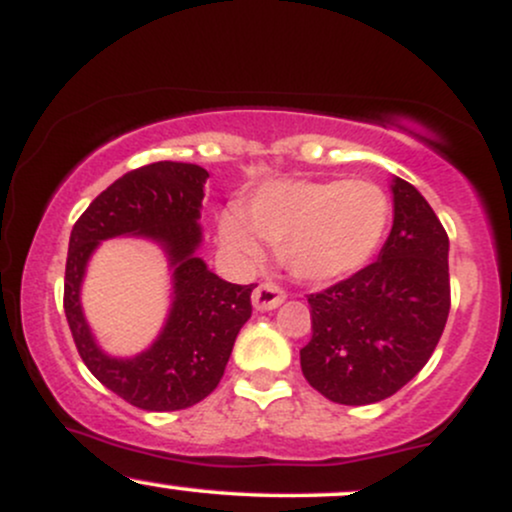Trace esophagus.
I'll return each mask as SVG.
<instances>
[{
	"label": "esophagus",
	"mask_w": 512,
	"mask_h": 512,
	"mask_svg": "<svg viewBox=\"0 0 512 512\" xmlns=\"http://www.w3.org/2000/svg\"><path fill=\"white\" fill-rule=\"evenodd\" d=\"M283 300H286V291L274 281H264L252 291V305L260 312L274 310V307H279Z\"/></svg>",
	"instance_id": "34e87169"
}]
</instances>
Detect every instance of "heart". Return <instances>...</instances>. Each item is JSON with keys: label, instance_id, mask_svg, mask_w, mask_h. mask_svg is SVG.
Masks as SVG:
<instances>
[{"label": "heart", "instance_id": "obj_1", "mask_svg": "<svg viewBox=\"0 0 512 512\" xmlns=\"http://www.w3.org/2000/svg\"><path fill=\"white\" fill-rule=\"evenodd\" d=\"M217 221L219 243L240 264H260L262 241L281 245L288 272L338 281L372 260L389 229L391 200L372 181H274Z\"/></svg>", "mask_w": 512, "mask_h": 512}]
</instances>
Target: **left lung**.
Returning <instances> with one entry per match:
<instances>
[{
	"mask_svg": "<svg viewBox=\"0 0 512 512\" xmlns=\"http://www.w3.org/2000/svg\"><path fill=\"white\" fill-rule=\"evenodd\" d=\"M393 229L377 262L307 295L312 338L300 367L341 405L393 396L427 365L451 310L448 233L420 190L393 178Z\"/></svg>",
	"mask_w": 512,
	"mask_h": 512,
	"instance_id": "1",
	"label": "left lung"
}]
</instances>
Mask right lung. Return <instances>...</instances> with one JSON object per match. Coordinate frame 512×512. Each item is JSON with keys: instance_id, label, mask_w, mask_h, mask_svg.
Returning <instances> with one entry per match:
<instances>
[{"instance_id": "right-lung-1", "label": "right lung", "mask_w": 512, "mask_h": 512, "mask_svg": "<svg viewBox=\"0 0 512 512\" xmlns=\"http://www.w3.org/2000/svg\"><path fill=\"white\" fill-rule=\"evenodd\" d=\"M207 178L197 164L140 166L97 195L73 224L64 276L66 322L95 379L140 410H183L207 398L224 377L240 326L252 315L255 283L219 279L195 257ZM114 235L157 239L175 267V305L163 334L131 361L104 356L79 310L84 264L100 239Z\"/></svg>"}]
</instances>
